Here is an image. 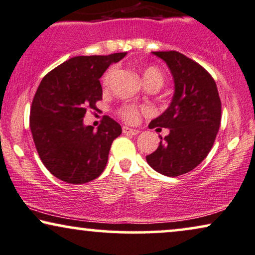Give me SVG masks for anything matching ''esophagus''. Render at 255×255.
<instances>
[{"label": "esophagus", "mask_w": 255, "mask_h": 255, "mask_svg": "<svg viewBox=\"0 0 255 255\" xmlns=\"http://www.w3.org/2000/svg\"><path fill=\"white\" fill-rule=\"evenodd\" d=\"M122 131H124L125 134H130V135H137L140 131H138L137 129H131V128L129 127H122Z\"/></svg>", "instance_id": "34e87169"}]
</instances>
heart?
Wrapping results in <instances>:
<instances>
[{
	"instance_id": "heart-1",
	"label": "heart",
	"mask_w": 255,
	"mask_h": 255,
	"mask_svg": "<svg viewBox=\"0 0 255 255\" xmlns=\"http://www.w3.org/2000/svg\"><path fill=\"white\" fill-rule=\"evenodd\" d=\"M113 72H114V68H111L108 69L107 73L105 74L104 76L105 83H107L109 81ZM163 80H165L163 74L159 68H157V67L150 66L143 69L142 81L144 83V86L154 85L160 88V87L163 85ZM140 112L141 109H138L137 107H134V106H124V107L119 111V114H120V117L124 119L126 122H128V124H133V122L137 120V117L138 114H140Z\"/></svg>"
}]
</instances>
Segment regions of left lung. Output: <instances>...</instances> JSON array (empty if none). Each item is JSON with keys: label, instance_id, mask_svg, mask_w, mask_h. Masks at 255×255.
I'll list each match as a JSON object with an SVG mask.
<instances>
[{"label": "left lung", "instance_id": "8db88e82", "mask_svg": "<svg viewBox=\"0 0 255 255\" xmlns=\"http://www.w3.org/2000/svg\"><path fill=\"white\" fill-rule=\"evenodd\" d=\"M166 62L174 80L172 101L149 128H168L154 153L151 168L166 176L191 172L212 149L221 121V101L213 77L199 63L178 51H153Z\"/></svg>", "mask_w": 255, "mask_h": 255}]
</instances>
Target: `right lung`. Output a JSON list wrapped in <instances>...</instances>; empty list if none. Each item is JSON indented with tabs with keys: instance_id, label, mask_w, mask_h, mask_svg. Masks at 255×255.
I'll list each match as a JSON object with an SVG mask.
<instances>
[{
	"instance_id": "right-lung-1",
	"label": "right lung",
	"mask_w": 255,
	"mask_h": 255,
	"mask_svg": "<svg viewBox=\"0 0 255 255\" xmlns=\"http://www.w3.org/2000/svg\"><path fill=\"white\" fill-rule=\"evenodd\" d=\"M127 53L75 56L47 74L34 96L30 130L46 168L67 183L79 185L101 175L121 126L109 117L94 130L83 124L88 109L102 99L100 77Z\"/></svg>"
}]
</instances>
